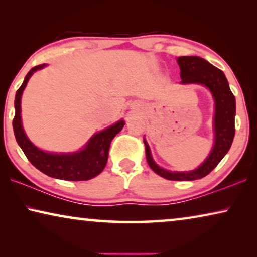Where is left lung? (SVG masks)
Instances as JSON below:
<instances>
[{"instance_id":"1","label":"left lung","mask_w":257,"mask_h":257,"mask_svg":"<svg viewBox=\"0 0 257 257\" xmlns=\"http://www.w3.org/2000/svg\"><path fill=\"white\" fill-rule=\"evenodd\" d=\"M180 68V84H200L206 86L214 99V145L209 156L198 168L186 172H172L160 167L153 160L149 144H145L146 160L149 166L167 180L191 181L209 174L229 151L235 136V113L236 103L229 89V84L220 69L198 56H181L177 59Z\"/></svg>"}]
</instances>
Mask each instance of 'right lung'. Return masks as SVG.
<instances>
[{
  "label": "right lung",
  "instance_id": "obj_1",
  "mask_svg": "<svg viewBox=\"0 0 257 257\" xmlns=\"http://www.w3.org/2000/svg\"><path fill=\"white\" fill-rule=\"evenodd\" d=\"M47 66L41 64L35 66L27 73L22 85L17 90L15 96V117L13 120L14 133H15L16 142L26 154L28 160L34 165L42 173L49 175L51 178L61 179L69 181H83L90 180L98 174L101 173L106 166L108 150L110 144L115 135L121 131L125 121L119 120L115 124L108 126L103 131L94 133L89 142L82 150L71 153H54L47 152L38 149L28 138L22 126L21 119V98L24 89H26L30 77Z\"/></svg>",
  "mask_w": 257,
  "mask_h": 257
}]
</instances>
